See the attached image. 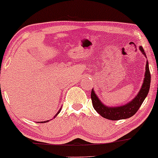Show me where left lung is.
I'll return each mask as SVG.
<instances>
[{"instance_id": "obj_1", "label": "left lung", "mask_w": 158, "mask_h": 158, "mask_svg": "<svg viewBox=\"0 0 158 158\" xmlns=\"http://www.w3.org/2000/svg\"><path fill=\"white\" fill-rule=\"evenodd\" d=\"M140 50L143 52V54L146 57L145 55L144 48L140 46ZM150 83H151V73L148 68V63L147 60L146 66H145V78H144V82L142 86L141 89L139 91V94L136 95L132 101L128 103L127 104L124 106H121L118 107H108L106 106L100 102L98 97L96 96V94L94 91H91V98L92 100L93 107L97 112L100 114V115L103 116V118L106 119H110V120L116 121L120 120V119H125L131 117L137 112L139 107L141 106L142 103H143L144 100H145L146 96L148 95V91H149L150 88Z\"/></svg>"}]
</instances>
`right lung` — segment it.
<instances>
[{
	"label": "right lung",
	"mask_w": 158,
	"mask_h": 158,
	"mask_svg": "<svg viewBox=\"0 0 158 158\" xmlns=\"http://www.w3.org/2000/svg\"><path fill=\"white\" fill-rule=\"evenodd\" d=\"M60 110H59V111H58V113H57V114H56V115H58V113H59V112H60ZM56 115H55V116H56ZM47 121H43V122L46 123V122H47Z\"/></svg>",
	"instance_id": "obj_1"
}]
</instances>
